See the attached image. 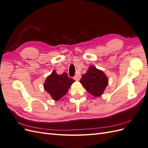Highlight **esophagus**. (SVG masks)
Segmentation results:
<instances>
[{"instance_id":"esophagus-1","label":"esophagus","mask_w":148,"mask_h":148,"mask_svg":"<svg viewBox=\"0 0 148 148\" xmlns=\"http://www.w3.org/2000/svg\"><path fill=\"white\" fill-rule=\"evenodd\" d=\"M80 78H81V75H80V74H77L74 77V79L77 80V81H78Z\"/></svg>"}]
</instances>
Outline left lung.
Listing matches in <instances>:
<instances>
[{
    "label": "left lung",
    "instance_id": "1",
    "mask_svg": "<svg viewBox=\"0 0 148 148\" xmlns=\"http://www.w3.org/2000/svg\"><path fill=\"white\" fill-rule=\"evenodd\" d=\"M79 82L89 93L95 97H99L105 90L108 84V79L103 71L91 66Z\"/></svg>",
    "mask_w": 148,
    "mask_h": 148
}]
</instances>
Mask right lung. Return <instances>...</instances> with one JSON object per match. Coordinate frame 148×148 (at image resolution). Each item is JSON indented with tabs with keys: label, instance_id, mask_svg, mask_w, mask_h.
Returning <instances> with one entry per match:
<instances>
[{
	"label": "right lung",
	"instance_id": "obj_1",
	"mask_svg": "<svg viewBox=\"0 0 148 148\" xmlns=\"http://www.w3.org/2000/svg\"><path fill=\"white\" fill-rule=\"evenodd\" d=\"M74 82L75 80L69 78L66 73L58 75L56 71H53L46 79L44 86L53 100L59 101L66 95Z\"/></svg>",
	"mask_w": 148,
	"mask_h": 148
}]
</instances>
